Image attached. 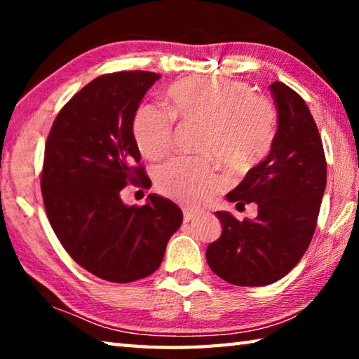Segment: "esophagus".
Masks as SVG:
<instances>
[{"instance_id":"obj_1","label":"esophagus","mask_w":359,"mask_h":359,"mask_svg":"<svg viewBox=\"0 0 359 359\" xmlns=\"http://www.w3.org/2000/svg\"><path fill=\"white\" fill-rule=\"evenodd\" d=\"M198 217V212H194L191 209H184V222H191Z\"/></svg>"}]
</instances>
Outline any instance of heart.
I'll return each mask as SVG.
<instances>
[{
	"label": "heart",
	"instance_id": "b5f03b06",
	"mask_svg": "<svg viewBox=\"0 0 359 359\" xmlns=\"http://www.w3.org/2000/svg\"><path fill=\"white\" fill-rule=\"evenodd\" d=\"M169 114L142 104L133 118L137 149L149 160L172 147L174 120L201 123L196 149L201 156H177L156 169L155 187L161 194L198 208L220 191L224 180L215 160L229 171L245 172L267 155L277 133V111L245 82L226 77H187L165 90Z\"/></svg>",
	"mask_w": 359,
	"mask_h": 359
}]
</instances>
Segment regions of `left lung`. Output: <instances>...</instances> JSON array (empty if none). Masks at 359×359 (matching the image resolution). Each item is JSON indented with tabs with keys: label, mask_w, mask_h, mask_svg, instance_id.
Listing matches in <instances>:
<instances>
[{
	"label": "left lung",
	"mask_w": 359,
	"mask_h": 359,
	"mask_svg": "<svg viewBox=\"0 0 359 359\" xmlns=\"http://www.w3.org/2000/svg\"><path fill=\"white\" fill-rule=\"evenodd\" d=\"M278 128L269 155L226 194L228 201L258 204L255 220L215 212L222 236L205 258L215 274L238 287L280 280L299 263L317 228L326 187V158L317 123L299 95L271 83Z\"/></svg>",
	"instance_id": "1"
}]
</instances>
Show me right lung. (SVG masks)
<instances>
[{
    "label": "right lung",
    "mask_w": 359,
    "mask_h": 359,
    "mask_svg": "<svg viewBox=\"0 0 359 359\" xmlns=\"http://www.w3.org/2000/svg\"><path fill=\"white\" fill-rule=\"evenodd\" d=\"M160 77L120 71L93 79L62 107L46 142L41 191L50 226L79 266L107 282L154 274L184 218L156 194L144 205L120 198L128 184L151 185L133 118Z\"/></svg>",
    "instance_id": "right-lung-1"
}]
</instances>
